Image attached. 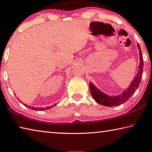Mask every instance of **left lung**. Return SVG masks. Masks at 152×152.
I'll use <instances>...</instances> for the list:
<instances>
[{"label":"left lung","instance_id":"8db88e82","mask_svg":"<svg viewBox=\"0 0 152 152\" xmlns=\"http://www.w3.org/2000/svg\"><path fill=\"white\" fill-rule=\"evenodd\" d=\"M138 49L140 50V64L139 66V71L135 76L134 80L132 81V84L129 86V88L123 92L121 95H119L117 96H109L108 95L104 94L103 92L99 91L93 84L90 83V88L92 97L98 103L100 104H102L103 106L106 107H114L119 106L123 102H125L132 96V95L134 93L136 89L138 88L140 85L141 75L143 73V61L142 55H141V51L140 45L137 44Z\"/></svg>","mask_w":152,"mask_h":152}]
</instances>
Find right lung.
Here are the masks:
<instances>
[{"label": "right lung", "mask_w": 152, "mask_h": 152, "mask_svg": "<svg viewBox=\"0 0 152 152\" xmlns=\"http://www.w3.org/2000/svg\"><path fill=\"white\" fill-rule=\"evenodd\" d=\"M24 105H25V104H24ZM56 105V104H54V106ZM26 107H29V108H30L31 109H32V110H47V109H50V108H52L53 107V105L52 106H50V107H44V108H37V107H28V105H26Z\"/></svg>", "instance_id": "right-lung-1"}]
</instances>
